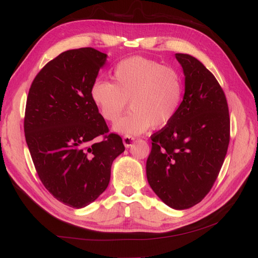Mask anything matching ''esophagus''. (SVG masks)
<instances>
[{"label": "esophagus", "instance_id": "esophagus-1", "mask_svg": "<svg viewBox=\"0 0 258 258\" xmlns=\"http://www.w3.org/2000/svg\"><path fill=\"white\" fill-rule=\"evenodd\" d=\"M135 138L134 137H131V136H126V137H123V139H122V142H123V145L126 146V147H129V146H131V144L135 142Z\"/></svg>", "mask_w": 258, "mask_h": 258}]
</instances>
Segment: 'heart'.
<instances>
[{
	"label": "heart",
	"mask_w": 258,
	"mask_h": 258,
	"mask_svg": "<svg viewBox=\"0 0 258 258\" xmlns=\"http://www.w3.org/2000/svg\"><path fill=\"white\" fill-rule=\"evenodd\" d=\"M113 84L97 80L90 99L103 119L114 122L126 110L131 111L114 124L122 135L143 134L152 126L162 128L173 120L184 95L183 77L176 69L145 57H130L117 63Z\"/></svg>",
	"instance_id": "heart-1"
}]
</instances>
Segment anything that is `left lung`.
Here are the masks:
<instances>
[{"instance_id": "obj_1", "label": "left lung", "mask_w": 258, "mask_h": 258, "mask_svg": "<svg viewBox=\"0 0 258 258\" xmlns=\"http://www.w3.org/2000/svg\"><path fill=\"white\" fill-rule=\"evenodd\" d=\"M185 93L173 120L154 134L147 181L170 208L185 210L212 188L230 139L228 104L215 76L190 54L175 53Z\"/></svg>"}]
</instances>
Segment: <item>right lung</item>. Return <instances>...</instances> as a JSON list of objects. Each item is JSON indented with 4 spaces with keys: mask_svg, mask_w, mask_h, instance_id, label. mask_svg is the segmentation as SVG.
Instances as JSON below:
<instances>
[{
    "mask_svg": "<svg viewBox=\"0 0 258 258\" xmlns=\"http://www.w3.org/2000/svg\"><path fill=\"white\" fill-rule=\"evenodd\" d=\"M106 57L91 47L60 53L37 73L27 98L23 128L37 175L54 198L75 209L106 189L112 163L124 151L90 99ZM100 135V143L93 141Z\"/></svg>",
    "mask_w": 258,
    "mask_h": 258,
    "instance_id": "right-lung-1",
    "label": "right lung"
}]
</instances>
